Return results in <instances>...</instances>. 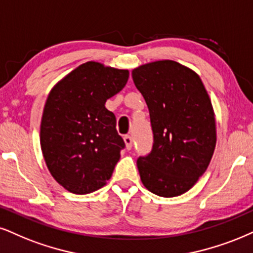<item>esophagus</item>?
I'll return each mask as SVG.
<instances>
[{
	"label": "esophagus",
	"instance_id": "obj_1",
	"mask_svg": "<svg viewBox=\"0 0 253 253\" xmlns=\"http://www.w3.org/2000/svg\"><path fill=\"white\" fill-rule=\"evenodd\" d=\"M124 139V143H126V146L127 150H130V149L132 148V137L129 136V135H126L123 137Z\"/></svg>",
	"mask_w": 253,
	"mask_h": 253
}]
</instances>
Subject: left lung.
I'll use <instances>...</instances> for the list:
<instances>
[{"mask_svg":"<svg viewBox=\"0 0 253 253\" xmlns=\"http://www.w3.org/2000/svg\"><path fill=\"white\" fill-rule=\"evenodd\" d=\"M150 112L154 145L137 160L143 185L161 197L183 195L197 183L212 158L216 120L201 77L171 60L132 70Z\"/></svg>","mask_w":253,"mask_h":253,"instance_id":"left-lung-1","label":"left lung"}]
</instances>
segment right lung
Masks as SVG:
<instances>
[{
  "instance_id": "right-lung-1",
  "label": "right lung",
  "mask_w": 253,
  "mask_h": 253,
  "mask_svg": "<svg viewBox=\"0 0 253 253\" xmlns=\"http://www.w3.org/2000/svg\"><path fill=\"white\" fill-rule=\"evenodd\" d=\"M127 79L129 70L90 61L49 92L41 121V149L51 176L69 192H93L110 179L126 144L105 102Z\"/></svg>"
}]
</instances>
